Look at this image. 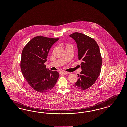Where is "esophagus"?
Segmentation results:
<instances>
[{"instance_id": "34e87169", "label": "esophagus", "mask_w": 127, "mask_h": 127, "mask_svg": "<svg viewBox=\"0 0 127 127\" xmlns=\"http://www.w3.org/2000/svg\"><path fill=\"white\" fill-rule=\"evenodd\" d=\"M69 73L67 72H66V71H61L60 72V74L61 75H66L67 74H68Z\"/></svg>"}]
</instances>
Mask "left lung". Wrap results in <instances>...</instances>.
Here are the masks:
<instances>
[{"label":"left lung","instance_id":"8db88e82","mask_svg":"<svg viewBox=\"0 0 127 127\" xmlns=\"http://www.w3.org/2000/svg\"><path fill=\"white\" fill-rule=\"evenodd\" d=\"M69 36L77 43L79 60L82 61V71L73 86L80 90H85L95 82L100 75L102 58L99 48L95 40L83 34L76 32Z\"/></svg>","mask_w":127,"mask_h":127}]
</instances>
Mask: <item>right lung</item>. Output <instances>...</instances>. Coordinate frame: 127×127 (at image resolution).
<instances>
[{"mask_svg": "<svg viewBox=\"0 0 127 127\" xmlns=\"http://www.w3.org/2000/svg\"><path fill=\"white\" fill-rule=\"evenodd\" d=\"M59 38L36 36L23 48L20 62L22 73L25 79L35 91L45 93L52 90L59 77L57 71L46 68L49 51Z\"/></svg>", "mask_w": 127, "mask_h": 127, "instance_id": "right-lung-1", "label": "right lung"}]
</instances>
